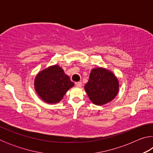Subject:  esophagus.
Masks as SVG:
<instances>
[{
    "mask_svg": "<svg viewBox=\"0 0 153 153\" xmlns=\"http://www.w3.org/2000/svg\"><path fill=\"white\" fill-rule=\"evenodd\" d=\"M75 85H76V86L77 88H81L82 86V83L81 82H77L75 83Z\"/></svg>",
    "mask_w": 153,
    "mask_h": 153,
    "instance_id": "1",
    "label": "esophagus"
}]
</instances>
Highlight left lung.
<instances>
[{"mask_svg":"<svg viewBox=\"0 0 153 153\" xmlns=\"http://www.w3.org/2000/svg\"><path fill=\"white\" fill-rule=\"evenodd\" d=\"M84 89L93 104L101 106L115 98L120 90V83L112 71L98 67L92 69Z\"/></svg>","mask_w":153,"mask_h":153,"instance_id":"left-lung-1","label":"left lung"}]
</instances>
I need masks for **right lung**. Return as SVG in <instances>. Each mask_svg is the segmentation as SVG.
Instances as JSON below:
<instances>
[{
	"instance_id": "right-lung-1",
	"label": "right lung",
	"mask_w": 153,
	"mask_h": 153,
	"mask_svg": "<svg viewBox=\"0 0 153 153\" xmlns=\"http://www.w3.org/2000/svg\"><path fill=\"white\" fill-rule=\"evenodd\" d=\"M34 89L43 101L55 104L61 101L74 83L59 65L49 66L38 72L34 79Z\"/></svg>"
}]
</instances>
